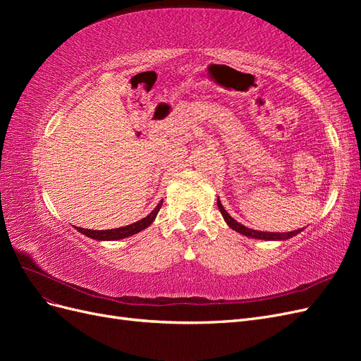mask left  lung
I'll return each instance as SVG.
<instances>
[{"instance_id":"left-lung-1","label":"left lung","mask_w":361,"mask_h":361,"mask_svg":"<svg viewBox=\"0 0 361 361\" xmlns=\"http://www.w3.org/2000/svg\"><path fill=\"white\" fill-rule=\"evenodd\" d=\"M216 204H218V209H220L224 221L227 223L228 227H232L235 232L241 233L244 236L248 238H253V239H262V241H286V239H290L292 236H297L302 228H298V231H292V232H285V233H279V232H259V231H253V228H248L245 226H243L241 223H238L236 220L227 214V211L223 207L220 199H216Z\"/></svg>"}]
</instances>
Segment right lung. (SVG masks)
Wrapping results in <instances>:
<instances>
[{
  "label": "right lung",
  "mask_w": 361,
  "mask_h": 361,
  "mask_svg": "<svg viewBox=\"0 0 361 361\" xmlns=\"http://www.w3.org/2000/svg\"><path fill=\"white\" fill-rule=\"evenodd\" d=\"M164 199L157 204V207L152 211L146 218H141L140 221H135L129 226H123L118 228H111V231H87V228L76 227V231L80 233L89 236L92 239H96V241H118V239H125L128 236H133L141 231H145L146 227H149L152 223L155 221V218L161 209Z\"/></svg>",
  "instance_id": "right-lung-1"
}]
</instances>
